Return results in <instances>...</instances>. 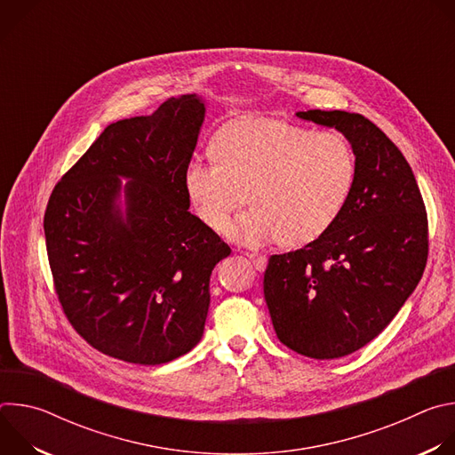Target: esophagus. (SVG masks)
<instances>
[{"instance_id": "esophagus-1", "label": "esophagus", "mask_w": 455, "mask_h": 455, "mask_svg": "<svg viewBox=\"0 0 455 455\" xmlns=\"http://www.w3.org/2000/svg\"><path fill=\"white\" fill-rule=\"evenodd\" d=\"M246 255H248V259H250V261H251V265L255 267V270L263 272V270L267 268V263H268L267 255H263V253H255V251H251V253H246Z\"/></svg>"}]
</instances>
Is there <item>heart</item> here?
Instances as JSON below:
<instances>
[{"label":"heart","mask_w":455,"mask_h":455,"mask_svg":"<svg viewBox=\"0 0 455 455\" xmlns=\"http://www.w3.org/2000/svg\"><path fill=\"white\" fill-rule=\"evenodd\" d=\"M216 158L194 156L183 188L198 218L220 230L241 204H251L228 228L246 246L284 239L300 246L337 221L355 180V156L344 137L277 118L255 116L223 127Z\"/></svg>","instance_id":"b5f03b06"}]
</instances>
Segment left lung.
I'll use <instances>...</instances> for the list:
<instances>
[{"label": "left lung", "mask_w": 455, "mask_h": 455, "mask_svg": "<svg viewBox=\"0 0 455 455\" xmlns=\"http://www.w3.org/2000/svg\"><path fill=\"white\" fill-rule=\"evenodd\" d=\"M297 116L339 129L356 171L328 232L268 259L265 299L286 347L330 360L369 344L411 297L427 265L428 220L409 162L369 118L339 109Z\"/></svg>", "instance_id": "obj_1"}]
</instances>
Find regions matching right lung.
Segmentation results:
<instances>
[{"label": "right lung", "instance_id": "right-lung-1", "mask_svg": "<svg viewBox=\"0 0 455 455\" xmlns=\"http://www.w3.org/2000/svg\"><path fill=\"white\" fill-rule=\"evenodd\" d=\"M204 118L205 104L181 95L109 124L52 190L44 237L57 299L108 356L160 365L204 335L211 274L232 251L188 212L183 188ZM120 177L130 180L124 213Z\"/></svg>", "mask_w": 455, "mask_h": 455}]
</instances>
